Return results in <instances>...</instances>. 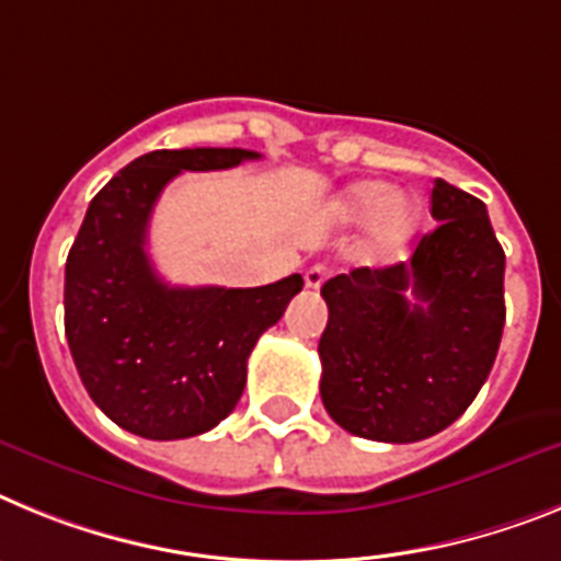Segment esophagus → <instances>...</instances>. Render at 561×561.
Returning <instances> with one entry per match:
<instances>
[{
	"mask_svg": "<svg viewBox=\"0 0 561 561\" xmlns=\"http://www.w3.org/2000/svg\"><path fill=\"white\" fill-rule=\"evenodd\" d=\"M328 265H310L308 271H305V285L310 287V290H316V287L324 285V279H328Z\"/></svg>",
	"mask_w": 561,
	"mask_h": 561,
	"instance_id": "esophagus-1",
	"label": "esophagus"
}]
</instances>
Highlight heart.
<instances>
[{"label": "heart", "instance_id": "obj_1", "mask_svg": "<svg viewBox=\"0 0 561 561\" xmlns=\"http://www.w3.org/2000/svg\"><path fill=\"white\" fill-rule=\"evenodd\" d=\"M333 211L341 222H367L369 248L378 253L401 251L421 228L423 208L415 197L392 192L387 183L362 180L339 194Z\"/></svg>", "mask_w": 561, "mask_h": 561}]
</instances>
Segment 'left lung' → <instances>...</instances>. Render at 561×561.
Wrapping results in <instances>:
<instances>
[{
  "label": "left lung",
  "instance_id": "1",
  "mask_svg": "<svg viewBox=\"0 0 561 561\" xmlns=\"http://www.w3.org/2000/svg\"><path fill=\"white\" fill-rule=\"evenodd\" d=\"M435 231L409 262L355 267L321 285V401L350 435L432 437L469 409L505 324V253L483 199L437 178Z\"/></svg>",
  "mask_w": 561,
  "mask_h": 561
}]
</instances>
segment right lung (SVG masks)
<instances>
[{
  "label": "right lung",
  "instance_id": "1",
  "mask_svg": "<svg viewBox=\"0 0 561 561\" xmlns=\"http://www.w3.org/2000/svg\"><path fill=\"white\" fill-rule=\"evenodd\" d=\"M248 149H158L92 197L65 271V333L95 407L149 440L203 435L245 389L248 355L301 290V276L262 287L165 285L146 253L149 217L180 172H217Z\"/></svg>",
  "mask_w": 561,
  "mask_h": 561
}]
</instances>
